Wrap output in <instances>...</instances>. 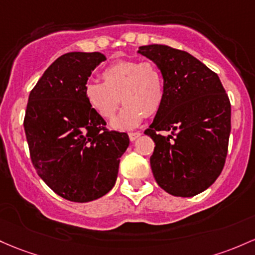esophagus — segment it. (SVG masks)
Segmentation results:
<instances>
[{
	"instance_id": "1",
	"label": "esophagus",
	"mask_w": 255,
	"mask_h": 255,
	"mask_svg": "<svg viewBox=\"0 0 255 255\" xmlns=\"http://www.w3.org/2000/svg\"><path fill=\"white\" fill-rule=\"evenodd\" d=\"M128 135H129L130 141H134L136 138H139V136L141 135V133H140V132H132V133L128 134Z\"/></svg>"
}]
</instances>
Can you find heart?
I'll return each instance as SVG.
<instances>
[{
	"mask_svg": "<svg viewBox=\"0 0 255 255\" xmlns=\"http://www.w3.org/2000/svg\"><path fill=\"white\" fill-rule=\"evenodd\" d=\"M102 82H89L85 88L87 102L102 119L111 120L121 102V114L114 127L129 129L140 123L144 116H152L164 100V78L152 61H120L108 66Z\"/></svg>",
	"mask_w": 255,
	"mask_h": 255,
	"instance_id": "1",
	"label": "heart"
}]
</instances>
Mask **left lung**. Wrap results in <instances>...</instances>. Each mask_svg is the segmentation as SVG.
<instances>
[{"mask_svg":"<svg viewBox=\"0 0 255 255\" xmlns=\"http://www.w3.org/2000/svg\"><path fill=\"white\" fill-rule=\"evenodd\" d=\"M138 52L157 64L164 78L163 104L144 132L155 141L153 177L168 194L191 197L208 189L224 168L230 100L218 75L185 50L150 44ZM161 130L171 134L162 136Z\"/></svg>","mask_w":255,"mask_h":255,"instance_id":"8db88e82","label":"left lung"}]
</instances>
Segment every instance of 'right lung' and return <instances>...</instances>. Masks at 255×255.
<instances>
[{"label":"right lung","mask_w":255,"mask_h":255,"mask_svg":"<svg viewBox=\"0 0 255 255\" xmlns=\"http://www.w3.org/2000/svg\"><path fill=\"white\" fill-rule=\"evenodd\" d=\"M105 57L71 52L58 58L30 92L24 117L30 157L55 194L89 202L113 189L129 138L105 127L87 102L88 77Z\"/></svg>","instance_id":"1"}]
</instances>
